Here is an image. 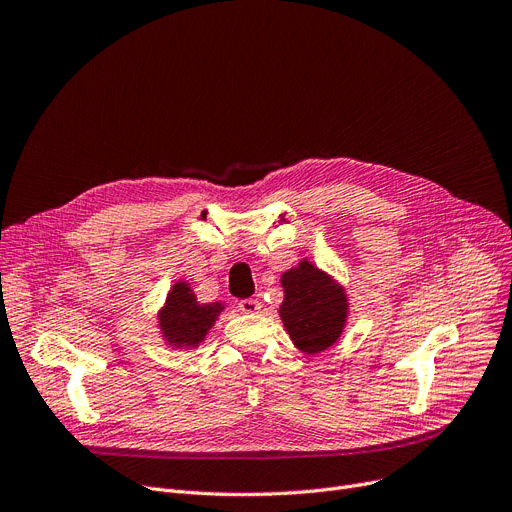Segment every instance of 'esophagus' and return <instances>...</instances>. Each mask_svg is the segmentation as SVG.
Wrapping results in <instances>:
<instances>
[{
  "label": "esophagus",
  "instance_id": "34e87169",
  "mask_svg": "<svg viewBox=\"0 0 512 512\" xmlns=\"http://www.w3.org/2000/svg\"><path fill=\"white\" fill-rule=\"evenodd\" d=\"M239 310L246 312V314H254L260 310V302L256 298H246V300H239Z\"/></svg>",
  "mask_w": 512,
  "mask_h": 512
}]
</instances>
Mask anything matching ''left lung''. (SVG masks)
Here are the masks:
<instances>
[{"label": "left lung", "mask_w": 512, "mask_h": 512, "mask_svg": "<svg viewBox=\"0 0 512 512\" xmlns=\"http://www.w3.org/2000/svg\"><path fill=\"white\" fill-rule=\"evenodd\" d=\"M285 300L281 321L302 352H323L337 342L344 329L348 302L344 289L310 262H300L281 277Z\"/></svg>", "instance_id": "8db88e82"}]
</instances>
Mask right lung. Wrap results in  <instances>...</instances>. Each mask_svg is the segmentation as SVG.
I'll use <instances>...</instances> for the list:
<instances>
[{
    "instance_id": "1",
    "label": "right lung",
    "mask_w": 512,
    "mask_h": 512,
    "mask_svg": "<svg viewBox=\"0 0 512 512\" xmlns=\"http://www.w3.org/2000/svg\"><path fill=\"white\" fill-rule=\"evenodd\" d=\"M223 306L198 304L196 296L191 294L189 283H177L170 289L166 306L160 312V329L170 346L189 348L198 346L206 337L208 329L214 325L216 314H221Z\"/></svg>"
}]
</instances>
